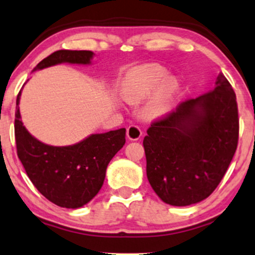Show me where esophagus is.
I'll use <instances>...</instances> for the list:
<instances>
[{"label": "esophagus", "instance_id": "1", "mask_svg": "<svg viewBox=\"0 0 255 255\" xmlns=\"http://www.w3.org/2000/svg\"><path fill=\"white\" fill-rule=\"evenodd\" d=\"M141 133H143V132H141L140 128L138 127V125H130V127L128 128L127 135L130 140H138L141 137Z\"/></svg>", "mask_w": 255, "mask_h": 255}]
</instances>
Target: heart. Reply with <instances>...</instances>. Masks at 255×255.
Masks as SVG:
<instances>
[{"label":"heart","mask_w":255,"mask_h":255,"mask_svg":"<svg viewBox=\"0 0 255 255\" xmlns=\"http://www.w3.org/2000/svg\"><path fill=\"white\" fill-rule=\"evenodd\" d=\"M178 90L179 83L176 78L168 77L166 68L157 63H148L128 72L122 94L128 103L139 104L156 91L145 109L147 117L156 118L171 110Z\"/></svg>","instance_id":"heart-1"}]
</instances>
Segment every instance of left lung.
I'll return each instance as SVG.
<instances>
[{
	"instance_id": "8db88e82",
	"label": "left lung",
	"mask_w": 255,
	"mask_h": 255,
	"mask_svg": "<svg viewBox=\"0 0 255 255\" xmlns=\"http://www.w3.org/2000/svg\"><path fill=\"white\" fill-rule=\"evenodd\" d=\"M143 145L148 183L164 203L206 199L236 153L239 117L234 90L219 74L213 90L180 103L147 128Z\"/></svg>"
}]
</instances>
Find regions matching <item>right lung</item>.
<instances>
[{"instance_id":"right-lung-1","label":"right lung","mask_w":255,"mask_h":255,"mask_svg":"<svg viewBox=\"0 0 255 255\" xmlns=\"http://www.w3.org/2000/svg\"><path fill=\"white\" fill-rule=\"evenodd\" d=\"M94 52L58 50L36 65L39 70L59 63L89 64ZM16 99L15 140L17 156L29 179L43 196L61 207L78 208L88 204L104 183L110 160L125 144V128L91 134L70 146H50L26 131Z\"/></svg>"}]
</instances>
